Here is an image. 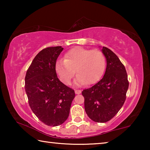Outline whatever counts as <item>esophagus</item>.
Segmentation results:
<instances>
[{
    "label": "esophagus",
    "instance_id": "obj_1",
    "mask_svg": "<svg viewBox=\"0 0 150 150\" xmlns=\"http://www.w3.org/2000/svg\"><path fill=\"white\" fill-rule=\"evenodd\" d=\"M75 94H80L81 93V90H78V89H75Z\"/></svg>",
    "mask_w": 150,
    "mask_h": 150
}]
</instances>
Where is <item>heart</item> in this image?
<instances>
[{
	"instance_id": "obj_1",
	"label": "heart",
	"mask_w": 150,
	"mask_h": 150,
	"mask_svg": "<svg viewBox=\"0 0 150 150\" xmlns=\"http://www.w3.org/2000/svg\"><path fill=\"white\" fill-rule=\"evenodd\" d=\"M106 67V59L100 50H91L77 47L66 53L64 61H58L55 69L63 83L69 85L75 73L78 85H92L102 77Z\"/></svg>"
}]
</instances>
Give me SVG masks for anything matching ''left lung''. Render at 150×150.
Wrapping results in <instances>:
<instances>
[{"label": "left lung", "instance_id": "8db88e82", "mask_svg": "<svg viewBox=\"0 0 150 150\" xmlns=\"http://www.w3.org/2000/svg\"><path fill=\"white\" fill-rule=\"evenodd\" d=\"M103 53L106 59V69L103 77L92 87L82 91L85 110L96 122L110 120L123 106L129 82L125 67L115 53L106 47Z\"/></svg>", "mask_w": 150, "mask_h": 150}]
</instances>
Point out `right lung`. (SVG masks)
Masks as SVG:
<instances>
[{
  "label": "right lung",
  "mask_w": 150,
  "mask_h": 150,
  "mask_svg": "<svg viewBox=\"0 0 150 150\" xmlns=\"http://www.w3.org/2000/svg\"><path fill=\"white\" fill-rule=\"evenodd\" d=\"M62 46L42 50L33 59L25 77L29 105L39 120L50 126L62 124L69 115L75 91L57 78L55 65Z\"/></svg>",
  "instance_id": "obj_1"
}]
</instances>
